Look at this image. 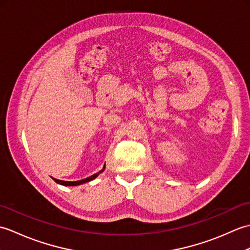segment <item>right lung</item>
I'll return each instance as SVG.
<instances>
[{
  "mask_svg": "<svg viewBox=\"0 0 250 250\" xmlns=\"http://www.w3.org/2000/svg\"><path fill=\"white\" fill-rule=\"evenodd\" d=\"M104 169H105V164H104V167H103L102 169H101L100 172H98L97 174H93V175H91V176H90V177H87V178L82 179V180H77V182H65V180H59V179H56V178H54V179H55V182H56L57 184H60V185H63V186H78V185L88 183V182H90V180H93L94 178H97V177L99 176V174L102 173V172L104 171Z\"/></svg>",
  "mask_w": 250,
  "mask_h": 250,
  "instance_id": "1",
  "label": "right lung"
}]
</instances>
